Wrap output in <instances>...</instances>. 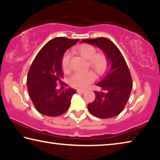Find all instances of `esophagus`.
Wrapping results in <instances>:
<instances>
[{"instance_id":"esophagus-1","label":"esophagus","mask_w":160,"mask_h":160,"mask_svg":"<svg viewBox=\"0 0 160 160\" xmlns=\"http://www.w3.org/2000/svg\"><path fill=\"white\" fill-rule=\"evenodd\" d=\"M77 92H81V93H84L86 92V90L85 89H78Z\"/></svg>"}]
</instances>
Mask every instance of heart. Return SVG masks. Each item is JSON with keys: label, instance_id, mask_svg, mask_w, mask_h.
I'll use <instances>...</instances> for the list:
<instances>
[{"label": "heart", "instance_id": "heart-1", "mask_svg": "<svg viewBox=\"0 0 160 160\" xmlns=\"http://www.w3.org/2000/svg\"><path fill=\"white\" fill-rule=\"evenodd\" d=\"M78 51L82 57L90 61V66L98 74H103L109 66V60L106 54L103 53H97V50L93 46L88 44H83L78 47ZM70 51H66L63 55L61 59V68L64 72L68 71L70 68ZM95 78L92 71L75 72L70 78V82L72 85L80 88H85L92 82Z\"/></svg>", "mask_w": 160, "mask_h": 160}]
</instances>
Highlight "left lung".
I'll return each instance as SVG.
<instances>
[{
  "instance_id": "8db88e82",
  "label": "left lung",
  "mask_w": 160,
  "mask_h": 160,
  "mask_svg": "<svg viewBox=\"0 0 160 160\" xmlns=\"http://www.w3.org/2000/svg\"><path fill=\"white\" fill-rule=\"evenodd\" d=\"M82 42L101 48L109 66L102 80L96 84L100 90L94 92L95 99L88 105V110L98 118L114 117L122 112L131 92L132 81L128 67L117 47L107 38L86 39Z\"/></svg>"
}]
</instances>
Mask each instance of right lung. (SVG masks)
Returning a JSON list of instances; mask_svg holds the SVG:
<instances>
[{"mask_svg": "<svg viewBox=\"0 0 160 160\" xmlns=\"http://www.w3.org/2000/svg\"><path fill=\"white\" fill-rule=\"evenodd\" d=\"M78 41L66 37L54 38L43 47L32 62L27 85L35 108L42 114L57 116L68 109L75 90L70 88L63 89L66 84L62 82L61 59L68 48ZM58 83L61 84V89H57Z\"/></svg>", "mask_w": 160, "mask_h": 160, "instance_id": "obj_1", "label": "right lung"}]
</instances>
